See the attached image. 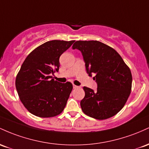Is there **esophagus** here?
Masks as SVG:
<instances>
[{"mask_svg": "<svg viewBox=\"0 0 149 149\" xmlns=\"http://www.w3.org/2000/svg\"><path fill=\"white\" fill-rule=\"evenodd\" d=\"M73 88H79V86H76V85H75V84H73Z\"/></svg>", "mask_w": 149, "mask_h": 149, "instance_id": "1", "label": "esophagus"}]
</instances>
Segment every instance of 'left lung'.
Wrapping results in <instances>:
<instances>
[{
	"instance_id": "1",
	"label": "left lung",
	"mask_w": 149,
	"mask_h": 149,
	"mask_svg": "<svg viewBox=\"0 0 149 149\" xmlns=\"http://www.w3.org/2000/svg\"><path fill=\"white\" fill-rule=\"evenodd\" d=\"M73 49L82 53L88 75H95L97 91L84 86L85 96L80 102L84 114L106 120L121 111L132 89L131 70L114 48L98 41H77Z\"/></svg>"
}]
</instances>
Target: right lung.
I'll use <instances>...</instances> for the list:
<instances>
[{"instance_id":"1","label":"right lung","mask_w":149,"mask_h":149,"mask_svg":"<svg viewBox=\"0 0 149 149\" xmlns=\"http://www.w3.org/2000/svg\"><path fill=\"white\" fill-rule=\"evenodd\" d=\"M74 41L53 40L33 50L17 74L15 86L27 111L39 118H52L64 110L72 84L60 83L51 75L59 70L60 56Z\"/></svg>"}]
</instances>
